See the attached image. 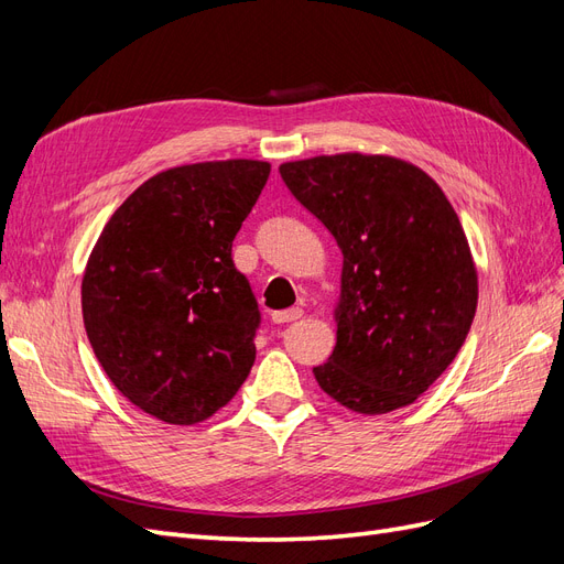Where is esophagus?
Here are the masks:
<instances>
[{
	"label": "esophagus",
	"instance_id": "obj_1",
	"mask_svg": "<svg viewBox=\"0 0 564 564\" xmlns=\"http://www.w3.org/2000/svg\"><path fill=\"white\" fill-rule=\"evenodd\" d=\"M303 315V311L301 308H289V311H278V313H272V322L275 324H284V322H294V319H299Z\"/></svg>",
	"mask_w": 564,
	"mask_h": 564
}]
</instances>
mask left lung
Returning <instances> with one entry per match:
<instances>
[{"label": "left lung", "instance_id": "8db88e82", "mask_svg": "<svg viewBox=\"0 0 564 564\" xmlns=\"http://www.w3.org/2000/svg\"><path fill=\"white\" fill-rule=\"evenodd\" d=\"M280 174L344 253L336 346L315 381L357 414L416 402L454 362L477 308V268L449 199L390 155H317Z\"/></svg>", "mask_w": 564, "mask_h": 564}]
</instances>
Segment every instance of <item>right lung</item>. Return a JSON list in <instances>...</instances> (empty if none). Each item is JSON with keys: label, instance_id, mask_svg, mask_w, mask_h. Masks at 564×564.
<instances>
[{"label": "right lung", "instance_id": "obj_1", "mask_svg": "<svg viewBox=\"0 0 564 564\" xmlns=\"http://www.w3.org/2000/svg\"><path fill=\"white\" fill-rule=\"evenodd\" d=\"M268 176L261 160L166 169L119 204L89 253L82 315L96 360L164 423L207 421L249 377L261 317L232 240Z\"/></svg>", "mask_w": 564, "mask_h": 564}]
</instances>
